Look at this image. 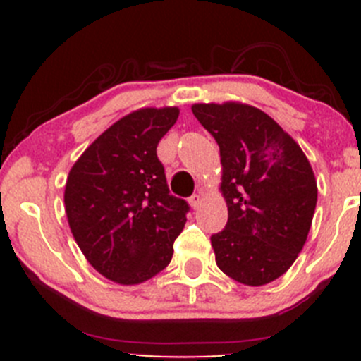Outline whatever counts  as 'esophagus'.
I'll return each mask as SVG.
<instances>
[{
  "instance_id": "34e87169",
  "label": "esophagus",
  "mask_w": 361,
  "mask_h": 361,
  "mask_svg": "<svg viewBox=\"0 0 361 361\" xmlns=\"http://www.w3.org/2000/svg\"><path fill=\"white\" fill-rule=\"evenodd\" d=\"M201 201H202L201 192H199V194H194L190 199H188V202H190V206L194 207V209H197V207L201 206Z\"/></svg>"
}]
</instances>
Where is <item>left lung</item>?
Returning <instances> with one entry per match:
<instances>
[{
  "instance_id": "8db88e82",
  "label": "left lung",
  "mask_w": 361,
  "mask_h": 361,
  "mask_svg": "<svg viewBox=\"0 0 361 361\" xmlns=\"http://www.w3.org/2000/svg\"><path fill=\"white\" fill-rule=\"evenodd\" d=\"M192 111L220 147L228 220L211 235L216 265L243 285H267L292 267L307 239L318 201L311 164L258 108L228 101Z\"/></svg>"
}]
</instances>
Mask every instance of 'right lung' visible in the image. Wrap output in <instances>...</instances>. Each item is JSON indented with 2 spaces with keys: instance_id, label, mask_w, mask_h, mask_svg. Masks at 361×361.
<instances>
[{
  "instance_id": "1",
  "label": "right lung",
  "mask_w": 361,
  "mask_h": 361,
  "mask_svg": "<svg viewBox=\"0 0 361 361\" xmlns=\"http://www.w3.org/2000/svg\"><path fill=\"white\" fill-rule=\"evenodd\" d=\"M176 106L116 120L73 164L64 190L71 234L89 264L118 285H140L173 258L188 204L169 194L157 145Z\"/></svg>"
}]
</instances>
